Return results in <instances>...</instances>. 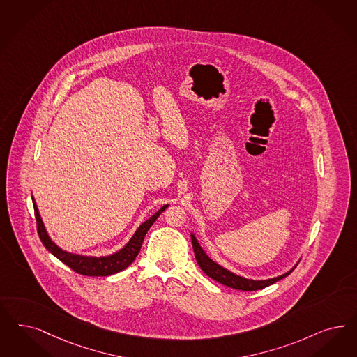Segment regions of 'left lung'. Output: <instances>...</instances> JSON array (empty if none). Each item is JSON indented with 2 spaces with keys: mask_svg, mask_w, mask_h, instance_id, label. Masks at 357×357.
<instances>
[{
  "mask_svg": "<svg viewBox=\"0 0 357 357\" xmlns=\"http://www.w3.org/2000/svg\"><path fill=\"white\" fill-rule=\"evenodd\" d=\"M191 241H192V248H194V253H195V259H197V265L200 266V269L204 271L208 277L212 280L222 283L228 287H232L236 290H243V291H255V290H261L264 287H268L273 283L282 280L284 277H287L291 271L296 268H291L290 271H286L282 275L269 278V280H249L245 277H241L238 274H234L232 271H227L225 268L220 266L218 262H215L213 259L208 257L206 255V252L203 250V248L199 244V241L195 237V234H191Z\"/></svg>",
  "mask_w": 357,
  "mask_h": 357,
  "instance_id": "obj_1",
  "label": "left lung"
}]
</instances>
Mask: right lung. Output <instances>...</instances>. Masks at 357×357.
<instances>
[{
	"label": "right lung",
	"mask_w": 357,
	"mask_h": 357,
	"mask_svg": "<svg viewBox=\"0 0 357 357\" xmlns=\"http://www.w3.org/2000/svg\"><path fill=\"white\" fill-rule=\"evenodd\" d=\"M31 199H33V204H34V211H36L38 234H39V238L43 243V245L46 246V249L49 250L50 253H52L56 259H61L63 264H66L68 268H71L73 271L79 274L89 275V277H107V275L116 274L119 271L126 269L135 261L137 255L139 253L144 238L148 234L149 228L158 219L160 213L169 207V204L163 206L151 218H149L146 222H142L137 228L132 238L128 241V244L121 248L120 250H117L116 253L109 255V256L93 257V256H82V255L70 253L56 245L51 240V237L45 228V224L42 222V218L39 215L34 197H31Z\"/></svg>",
	"instance_id": "1"
}]
</instances>
